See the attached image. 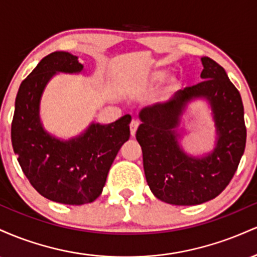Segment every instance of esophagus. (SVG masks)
<instances>
[{
    "label": "esophagus",
    "instance_id": "1",
    "mask_svg": "<svg viewBox=\"0 0 257 257\" xmlns=\"http://www.w3.org/2000/svg\"><path fill=\"white\" fill-rule=\"evenodd\" d=\"M138 128H139V122L137 119H133L131 122V134H132V137H134L135 133H137V131H138Z\"/></svg>",
    "mask_w": 257,
    "mask_h": 257
}]
</instances>
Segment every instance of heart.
<instances>
[{"mask_svg":"<svg viewBox=\"0 0 257 257\" xmlns=\"http://www.w3.org/2000/svg\"><path fill=\"white\" fill-rule=\"evenodd\" d=\"M167 71H163V70H158V71H153L151 75L149 76V83L151 85H156L159 84L161 82L164 81V78L167 77ZM180 87V81L178 78L172 77L168 79L166 88H164V91L168 94H172L175 90H178Z\"/></svg>","mask_w":257,"mask_h":257,"instance_id":"heart-1","label":"heart"}]
</instances>
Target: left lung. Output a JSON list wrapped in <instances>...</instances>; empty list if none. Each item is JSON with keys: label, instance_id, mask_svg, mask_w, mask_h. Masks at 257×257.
Instances as JSON below:
<instances>
[{"label": "left lung", "instance_id": "obj_1", "mask_svg": "<svg viewBox=\"0 0 257 257\" xmlns=\"http://www.w3.org/2000/svg\"><path fill=\"white\" fill-rule=\"evenodd\" d=\"M200 83L185 88L164 102L143 108L137 140L143 150L144 170L150 190L163 202L196 205L214 199L229 184L246 143L240 94L222 66L200 58ZM205 98L213 112L217 144L203 158L188 156L178 145L177 128L188 102Z\"/></svg>", "mask_w": 257, "mask_h": 257}]
</instances>
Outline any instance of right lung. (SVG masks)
<instances>
[{
	"instance_id": "1",
	"label": "right lung",
	"mask_w": 257,
	"mask_h": 257,
	"mask_svg": "<svg viewBox=\"0 0 257 257\" xmlns=\"http://www.w3.org/2000/svg\"><path fill=\"white\" fill-rule=\"evenodd\" d=\"M82 70L78 58L67 52L44 57L20 84L11 132L14 153L32 187L47 199L70 205L98 198L117 153L131 137L129 114L110 124L91 123L70 140L44 131L40 102L46 85L57 72Z\"/></svg>"
}]
</instances>
